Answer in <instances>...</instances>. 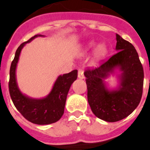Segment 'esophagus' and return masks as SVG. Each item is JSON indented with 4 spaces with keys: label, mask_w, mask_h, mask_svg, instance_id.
Listing matches in <instances>:
<instances>
[{
    "label": "esophagus",
    "mask_w": 150,
    "mask_h": 150,
    "mask_svg": "<svg viewBox=\"0 0 150 150\" xmlns=\"http://www.w3.org/2000/svg\"><path fill=\"white\" fill-rule=\"evenodd\" d=\"M84 71H83V70L82 68H79L78 69V78H79V79H84Z\"/></svg>",
    "instance_id": "esophagus-1"
}]
</instances>
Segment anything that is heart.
<instances>
[{"instance_id": "heart-1", "label": "heart", "mask_w": 150, "mask_h": 150, "mask_svg": "<svg viewBox=\"0 0 150 150\" xmlns=\"http://www.w3.org/2000/svg\"><path fill=\"white\" fill-rule=\"evenodd\" d=\"M96 45V43L95 41L91 40L87 42L84 46V48L82 50L81 54L82 55H84L86 52H88L91 49L94 48ZM107 53V45L104 43H99L98 46H96V48L95 49V51H94L93 53V57H92V62L94 63H96V62H100V60L104 59V57L106 56Z\"/></svg>"}]
</instances>
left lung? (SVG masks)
<instances>
[{"label":"left lung","mask_w":150,"mask_h":150,"mask_svg":"<svg viewBox=\"0 0 150 150\" xmlns=\"http://www.w3.org/2000/svg\"><path fill=\"white\" fill-rule=\"evenodd\" d=\"M117 51L99 67L87 70L84 75L88 102L98 118L109 122L120 121L134 110L142 97L144 69L133 45L116 34ZM119 69V86L107 88L105 79Z\"/></svg>","instance_id":"8db88e82"}]
</instances>
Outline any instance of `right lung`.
<instances>
[{
	"label": "right lung",
	"instance_id": "add662e5",
	"mask_svg": "<svg viewBox=\"0 0 150 150\" xmlns=\"http://www.w3.org/2000/svg\"><path fill=\"white\" fill-rule=\"evenodd\" d=\"M38 37L44 36L37 34L17 49L10 66L9 90L13 104L26 120L34 124L49 125L59 121L64 114L67 93L72 83L77 78V70L59 76L51 91L43 98H32L22 93L16 81L17 64L22 48Z\"/></svg>",
	"mask_w": 150,
	"mask_h": 150
}]
</instances>
